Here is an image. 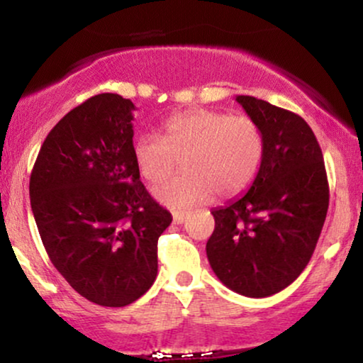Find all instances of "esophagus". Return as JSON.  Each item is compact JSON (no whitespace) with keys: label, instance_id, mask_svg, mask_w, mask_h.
Returning a JSON list of instances; mask_svg holds the SVG:
<instances>
[{"label":"esophagus","instance_id":"1","mask_svg":"<svg viewBox=\"0 0 363 363\" xmlns=\"http://www.w3.org/2000/svg\"><path fill=\"white\" fill-rule=\"evenodd\" d=\"M172 220H174V223H184V220H186V213H182V211H174L172 213Z\"/></svg>","mask_w":363,"mask_h":363}]
</instances>
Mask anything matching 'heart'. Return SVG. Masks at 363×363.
<instances>
[{"label":"heart","mask_w":363,"mask_h":363,"mask_svg":"<svg viewBox=\"0 0 363 363\" xmlns=\"http://www.w3.org/2000/svg\"><path fill=\"white\" fill-rule=\"evenodd\" d=\"M164 138L145 133L135 140L133 158L150 184L162 181L182 157L181 176L153 189L170 208H189L211 198H230L245 189L259 169L264 140L256 121L211 109L170 116Z\"/></svg>","instance_id":"1"}]
</instances>
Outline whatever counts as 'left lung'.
<instances>
[{"label":"left lung","mask_w":363,"mask_h":363,"mask_svg":"<svg viewBox=\"0 0 363 363\" xmlns=\"http://www.w3.org/2000/svg\"><path fill=\"white\" fill-rule=\"evenodd\" d=\"M262 131L259 170L247 193L215 208L206 256L218 280L262 298L298 278L311 261L329 205L323 152L309 124L261 99H235Z\"/></svg>","instance_id":"8db88e82"}]
</instances>
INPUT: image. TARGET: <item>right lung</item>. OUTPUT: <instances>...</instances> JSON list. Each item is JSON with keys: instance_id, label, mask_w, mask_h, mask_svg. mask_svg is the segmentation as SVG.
<instances>
[{"instance_id": "add662e5", "label": "right lung", "mask_w": 363, "mask_h": 363, "mask_svg": "<svg viewBox=\"0 0 363 363\" xmlns=\"http://www.w3.org/2000/svg\"><path fill=\"white\" fill-rule=\"evenodd\" d=\"M135 104L99 94L51 129L30 174V205L54 268L86 301L124 307L157 278V242L172 222L140 181Z\"/></svg>"}]
</instances>
